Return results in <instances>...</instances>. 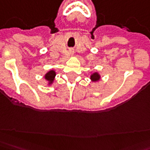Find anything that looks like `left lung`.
<instances>
[{
	"label": "left lung",
	"mask_w": 150,
	"mask_h": 150,
	"mask_svg": "<svg viewBox=\"0 0 150 150\" xmlns=\"http://www.w3.org/2000/svg\"><path fill=\"white\" fill-rule=\"evenodd\" d=\"M100 78H101V76L98 73H94L91 75V80L92 82H97L100 80Z\"/></svg>",
	"instance_id": "left-lung-1"
}]
</instances>
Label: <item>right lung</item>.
Returning <instances> with one entry per match:
<instances>
[{"instance_id":"add662e5","label":"right lung","mask_w":150,"mask_h":150,"mask_svg":"<svg viewBox=\"0 0 150 150\" xmlns=\"http://www.w3.org/2000/svg\"><path fill=\"white\" fill-rule=\"evenodd\" d=\"M56 76V73L54 70H50L45 74V78L49 82V84H52L54 80V77Z\"/></svg>"}]
</instances>
